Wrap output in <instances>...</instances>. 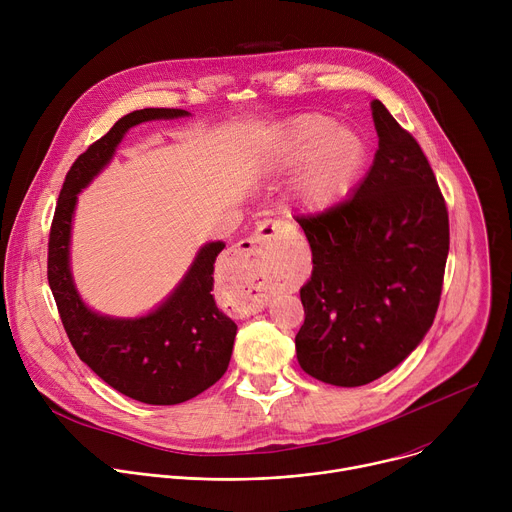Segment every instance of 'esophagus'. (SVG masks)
Returning a JSON list of instances; mask_svg holds the SVG:
<instances>
[{"label":"esophagus","mask_w":512,"mask_h":512,"mask_svg":"<svg viewBox=\"0 0 512 512\" xmlns=\"http://www.w3.org/2000/svg\"><path fill=\"white\" fill-rule=\"evenodd\" d=\"M283 229L277 223H263L253 237L241 241L235 249L237 255H247L251 257V263L261 269L265 265V261L271 257L277 241L281 239ZM267 306V291L265 287H255V294L251 296L247 310L249 312H261Z\"/></svg>","instance_id":"esophagus-1"}]
</instances>
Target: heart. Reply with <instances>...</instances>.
<instances>
[{
  "mask_svg": "<svg viewBox=\"0 0 512 512\" xmlns=\"http://www.w3.org/2000/svg\"><path fill=\"white\" fill-rule=\"evenodd\" d=\"M367 150L358 135L318 113L291 121L279 150L281 166H298L291 188L294 200L308 210H324L340 200L356 182Z\"/></svg>",
  "mask_w": 512,
  "mask_h": 512,
  "instance_id": "b5f03b06",
  "label": "heart"
}]
</instances>
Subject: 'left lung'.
<instances>
[{
	"mask_svg": "<svg viewBox=\"0 0 512 512\" xmlns=\"http://www.w3.org/2000/svg\"><path fill=\"white\" fill-rule=\"evenodd\" d=\"M373 166L348 198L298 216L312 249L300 289V367L336 387L393 371L423 340L440 306L450 251L448 208L415 137L381 101Z\"/></svg>",
	"mask_w": 512,
	"mask_h": 512,
	"instance_id": "1",
	"label": "left lung"
}]
</instances>
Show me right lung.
<instances>
[{"label": "right lung", "instance_id": "right-lung-1", "mask_svg": "<svg viewBox=\"0 0 512 512\" xmlns=\"http://www.w3.org/2000/svg\"><path fill=\"white\" fill-rule=\"evenodd\" d=\"M184 109H139L121 117L70 166L50 227L48 283L72 348L115 391L148 405L184 403L227 373L237 324L212 298L223 241L206 243L172 294L150 314L111 318L93 312L70 273V229L77 196L111 162L123 135L143 121L188 117Z\"/></svg>", "mask_w": 512, "mask_h": 512}]
</instances>
